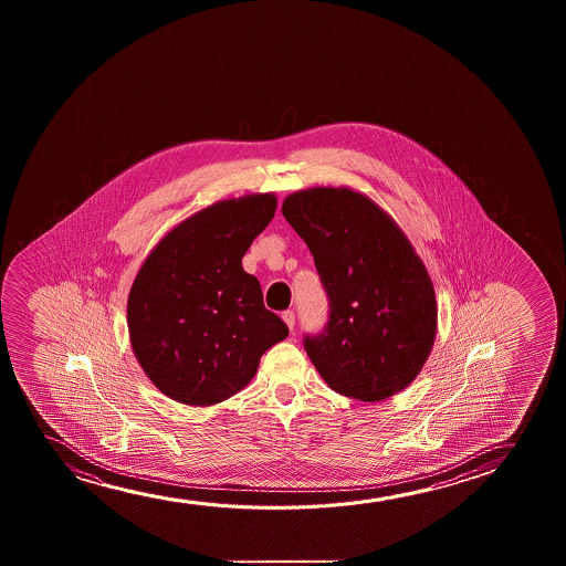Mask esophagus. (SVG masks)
<instances>
[{
    "instance_id": "obj_1",
    "label": "esophagus",
    "mask_w": 566,
    "mask_h": 566,
    "mask_svg": "<svg viewBox=\"0 0 566 566\" xmlns=\"http://www.w3.org/2000/svg\"><path fill=\"white\" fill-rule=\"evenodd\" d=\"M282 318H284V323H286L287 328H290V331H294V325H295L294 311H284V313H282Z\"/></svg>"
}]
</instances>
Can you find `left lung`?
<instances>
[{
  "label": "left lung",
  "instance_id": "1",
  "mask_svg": "<svg viewBox=\"0 0 566 566\" xmlns=\"http://www.w3.org/2000/svg\"><path fill=\"white\" fill-rule=\"evenodd\" d=\"M282 214L317 264L331 300L325 333L305 338L338 395L380 402L416 380L437 336L433 280L395 218L352 187L287 195Z\"/></svg>",
  "mask_w": 566,
  "mask_h": 566
}]
</instances>
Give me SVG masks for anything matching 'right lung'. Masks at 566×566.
<instances>
[{
	"mask_svg": "<svg viewBox=\"0 0 566 566\" xmlns=\"http://www.w3.org/2000/svg\"><path fill=\"white\" fill-rule=\"evenodd\" d=\"M276 195L224 199L174 226L127 297L137 361L163 395L207 408L238 395L287 326L266 310L241 259L276 212Z\"/></svg>",
	"mask_w": 566,
	"mask_h": 566,
	"instance_id": "obj_1",
	"label": "right lung"
}]
</instances>
